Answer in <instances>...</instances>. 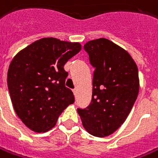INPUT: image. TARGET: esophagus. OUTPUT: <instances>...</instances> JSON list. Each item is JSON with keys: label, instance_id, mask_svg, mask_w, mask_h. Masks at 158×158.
Instances as JSON below:
<instances>
[{"label": "esophagus", "instance_id": "34e87169", "mask_svg": "<svg viewBox=\"0 0 158 158\" xmlns=\"http://www.w3.org/2000/svg\"><path fill=\"white\" fill-rule=\"evenodd\" d=\"M73 92L74 95H75V97H76V96H77V89H76V88H74V89L73 90Z\"/></svg>", "mask_w": 158, "mask_h": 158}]
</instances>
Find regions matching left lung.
<instances>
[{"label": "left lung", "mask_w": 158, "mask_h": 158, "mask_svg": "<svg viewBox=\"0 0 158 158\" xmlns=\"http://www.w3.org/2000/svg\"><path fill=\"white\" fill-rule=\"evenodd\" d=\"M84 50L95 70L91 103L78 114L88 133L105 137L122 126L136 101L138 69L128 52L106 38L87 42Z\"/></svg>", "instance_id": "8db88e82"}]
</instances>
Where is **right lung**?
Returning a JSON list of instances; mask_svg holds the SVG:
<instances>
[{
  "instance_id": "obj_1",
  "label": "right lung",
  "mask_w": 158,
  "mask_h": 158,
  "mask_svg": "<svg viewBox=\"0 0 158 158\" xmlns=\"http://www.w3.org/2000/svg\"><path fill=\"white\" fill-rule=\"evenodd\" d=\"M79 43L47 37L18 52L9 64L8 87L17 116L31 130L52 128L62 112L74 102L65 86L64 65L79 53Z\"/></svg>"
}]
</instances>
